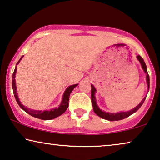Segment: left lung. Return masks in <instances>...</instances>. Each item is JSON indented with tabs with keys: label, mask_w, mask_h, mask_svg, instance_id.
Returning a JSON list of instances; mask_svg holds the SVG:
<instances>
[{
	"label": "left lung",
	"mask_w": 160,
	"mask_h": 160,
	"mask_svg": "<svg viewBox=\"0 0 160 160\" xmlns=\"http://www.w3.org/2000/svg\"><path fill=\"white\" fill-rule=\"evenodd\" d=\"M137 58H138L139 62H140L143 71H144L146 74H147V82L148 85V89L149 90V76H148V74L147 72V65H146L144 61H143L142 57H141L140 55L137 56ZM95 92H96V88H94L93 85H91V102L93 107V111L98 116H99L100 118L105 119V120H109V121H118V120H123V119L130 116L131 114L138 111L139 108L142 106L143 102H144L146 98H147V97L143 98V99L141 101V102L139 103L136 107H135L133 109L130 110L129 112H119V113H108V112H103L102 109H100L99 108H98L97 104H96V98H95V96H94L95 95Z\"/></svg>",
	"instance_id": "1"
}]
</instances>
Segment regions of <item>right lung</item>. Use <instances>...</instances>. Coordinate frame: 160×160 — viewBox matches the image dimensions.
Returning a JSON list of instances; mask_svg holds the SVG:
<instances>
[{"label": "right lung", "instance_id": "obj_1", "mask_svg": "<svg viewBox=\"0 0 160 160\" xmlns=\"http://www.w3.org/2000/svg\"><path fill=\"white\" fill-rule=\"evenodd\" d=\"M22 57L19 60V62H17V64L20 62V60L22 59ZM16 72H17V67H16L14 71H13V77H12V88L13 91V95H14L16 101H17L18 104L19 105V107H21L24 112H26L27 113L29 114L31 116L34 117V118L40 119V120H52V119L57 118V117L60 116L61 114H62L65 111H66L69 106V96H70L71 92L72 91V90L75 88L76 86H77L78 84L70 85V86L67 88V90L64 92V96H63L62 102L61 103V104L59 107H58V108H56L54 109H51L50 111H43V112L38 111V110H33V109H28V108L25 107L22 104L21 102H19V98H18L17 96V88H16V83H15Z\"/></svg>", "mask_w": 160, "mask_h": 160}]
</instances>
